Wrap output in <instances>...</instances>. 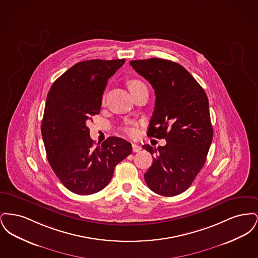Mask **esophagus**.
Masks as SVG:
<instances>
[{
  "label": "esophagus",
  "instance_id": "34e87169",
  "mask_svg": "<svg viewBox=\"0 0 258 258\" xmlns=\"http://www.w3.org/2000/svg\"><path fill=\"white\" fill-rule=\"evenodd\" d=\"M140 150H141L140 146H138V145H136V144H133V152H134V153H137V152H139Z\"/></svg>",
  "mask_w": 258,
  "mask_h": 258
}]
</instances>
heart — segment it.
<instances>
[{"label":"heart","mask_w":258,"mask_h":258,"mask_svg":"<svg viewBox=\"0 0 258 258\" xmlns=\"http://www.w3.org/2000/svg\"><path fill=\"white\" fill-rule=\"evenodd\" d=\"M127 86L130 88V90H131L132 93L135 92L136 90H138V89H141V88H145V87H146L144 85L143 82H141L140 80H137V79L130 80V81L127 82ZM127 133H128L130 135H135V130H134L133 127H128V128H127Z\"/></svg>","instance_id":"b5f03b06"}]
</instances>
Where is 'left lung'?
<instances>
[{
    "instance_id": "obj_1",
    "label": "left lung",
    "mask_w": 258,
    "mask_h": 258,
    "mask_svg": "<svg viewBox=\"0 0 258 258\" xmlns=\"http://www.w3.org/2000/svg\"><path fill=\"white\" fill-rule=\"evenodd\" d=\"M155 90L156 102L148 136L165 139L166 145L142 148L153 156L144 174L150 189L163 197L186 190L205 164L213 139L209 100L203 88L184 67L151 58L130 61Z\"/></svg>"
}]
</instances>
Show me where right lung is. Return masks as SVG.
<instances>
[{
  "label": "right lung",
  "mask_w": 258,
  "mask_h": 258,
  "mask_svg": "<svg viewBox=\"0 0 258 258\" xmlns=\"http://www.w3.org/2000/svg\"><path fill=\"white\" fill-rule=\"evenodd\" d=\"M125 60L75 63L47 94L41 135L47 160L61 184L79 196L103 189L115 166L132 154L130 142L111 136L94 146L87 123L98 115L107 81Z\"/></svg>",
  "instance_id": "obj_1"
}]
</instances>
